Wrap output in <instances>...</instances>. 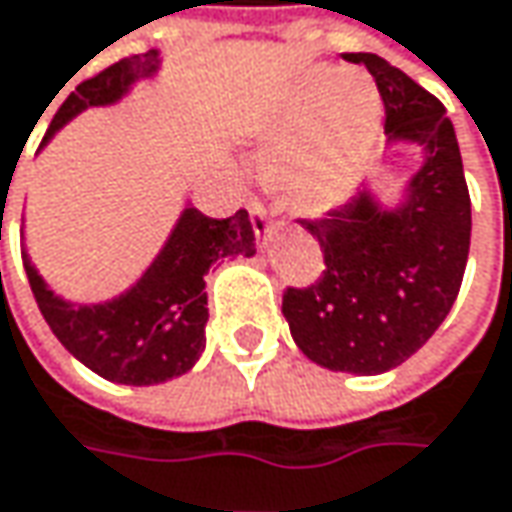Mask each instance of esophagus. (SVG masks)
<instances>
[{
    "label": "esophagus",
    "mask_w": 512,
    "mask_h": 512,
    "mask_svg": "<svg viewBox=\"0 0 512 512\" xmlns=\"http://www.w3.org/2000/svg\"><path fill=\"white\" fill-rule=\"evenodd\" d=\"M250 221H253V230H256L259 236H265V233L270 230L268 213H265V207H262L259 201H253V204H250Z\"/></svg>",
    "instance_id": "34e87169"
}]
</instances>
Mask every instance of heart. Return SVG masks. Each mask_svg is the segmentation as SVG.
Returning <instances> with one entry per match:
<instances>
[{
	"instance_id": "heart-1",
	"label": "heart",
	"mask_w": 512,
	"mask_h": 512,
	"mask_svg": "<svg viewBox=\"0 0 512 512\" xmlns=\"http://www.w3.org/2000/svg\"><path fill=\"white\" fill-rule=\"evenodd\" d=\"M383 106L360 71L311 74L262 123L273 146L265 181L299 216H325L363 181L380 138Z\"/></svg>"
}]
</instances>
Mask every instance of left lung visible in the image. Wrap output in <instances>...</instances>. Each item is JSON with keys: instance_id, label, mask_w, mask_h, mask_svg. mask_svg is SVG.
<instances>
[{"instance_id": "obj_1", "label": "left lung", "mask_w": 512, "mask_h": 512, "mask_svg": "<svg viewBox=\"0 0 512 512\" xmlns=\"http://www.w3.org/2000/svg\"><path fill=\"white\" fill-rule=\"evenodd\" d=\"M345 60L374 77L389 143L421 146L423 161L395 207L366 187L320 221H302L320 242L325 270L320 282L285 291L282 314L299 351L322 369L383 374L447 320L470 256L473 213L441 100L377 54Z\"/></svg>"}]
</instances>
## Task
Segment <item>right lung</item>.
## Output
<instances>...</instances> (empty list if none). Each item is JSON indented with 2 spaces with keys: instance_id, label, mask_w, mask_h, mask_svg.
I'll use <instances>...</instances> for the list:
<instances>
[{
  "instance_id": "right-lung-1",
  "label": "right lung",
  "mask_w": 512,
  "mask_h": 512,
  "mask_svg": "<svg viewBox=\"0 0 512 512\" xmlns=\"http://www.w3.org/2000/svg\"><path fill=\"white\" fill-rule=\"evenodd\" d=\"M158 68L161 54L152 48L83 80L57 109L42 146L71 117L123 100L138 80L155 77ZM253 253L256 233L244 210L230 218H210L187 204L141 279L106 302H68L48 288L28 250H22V262L39 311L68 354L112 383L155 386L187 374L204 351V325L210 317L204 276L210 265L224 256L250 259Z\"/></svg>"
}]
</instances>
